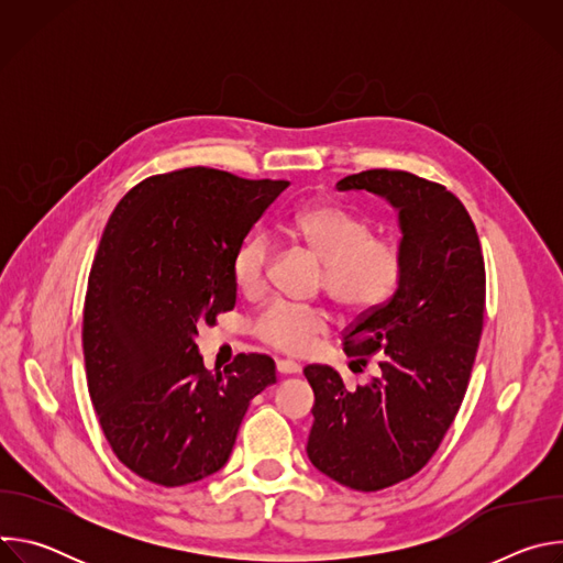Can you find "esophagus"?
<instances>
[{
  "label": "esophagus",
  "mask_w": 563,
  "mask_h": 563,
  "mask_svg": "<svg viewBox=\"0 0 563 563\" xmlns=\"http://www.w3.org/2000/svg\"><path fill=\"white\" fill-rule=\"evenodd\" d=\"M276 369H278V374H298L300 372V365L296 363V361H289V358H280L278 363H276Z\"/></svg>",
  "instance_id": "1"
}]
</instances>
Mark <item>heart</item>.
I'll return each mask as SVG.
<instances>
[{"label": "heart", "mask_w": 563, "mask_h": 563, "mask_svg": "<svg viewBox=\"0 0 563 563\" xmlns=\"http://www.w3.org/2000/svg\"><path fill=\"white\" fill-rule=\"evenodd\" d=\"M296 240L325 265L323 285L330 298L352 313L383 307L404 276V250L391 238H372L369 220L339 207L313 205L289 224ZM272 245L267 235L245 238L233 254L231 274L243 294L261 291ZM328 330V313L287 300H272L256 318L254 332L276 350L300 354Z\"/></svg>", "instance_id": "b5f03b06"}]
</instances>
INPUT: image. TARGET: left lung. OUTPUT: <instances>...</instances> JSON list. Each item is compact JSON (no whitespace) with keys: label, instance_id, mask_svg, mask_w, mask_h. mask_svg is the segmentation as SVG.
<instances>
[{"label":"left lung","instance_id":"left-lung-1","mask_svg":"<svg viewBox=\"0 0 563 563\" xmlns=\"http://www.w3.org/2000/svg\"><path fill=\"white\" fill-rule=\"evenodd\" d=\"M336 189L369 191L398 211L404 276L343 334L352 369L378 358L367 385L350 391L328 365L302 369L313 389L307 456L336 484L376 493L417 474L461 408L484 330L486 267L470 213L445 187L372 169Z\"/></svg>","mask_w":563,"mask_h":563}]
</instances>
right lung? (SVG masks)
<instances>
[{
	"label": "right lung",
	"instance_id": "obj_1",
	"mask_svg": "<svg viewBox=\"0 0 563 563\" xmlns=\"http://www.w3.org/2000/svg\"><path fill=\"white\" fill-rule=\"evenodd\" d=\"M287 187L191 167L146 178L107 222L85 300L89 394L115 456L151 484L218 472L276 383L267 354L209 372L196 336L233 309V254Z\"/></svg>",
	"mask_w": 563,
	"mask_h": 563
}]
</instances>
